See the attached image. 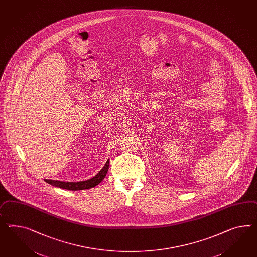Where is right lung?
<instances>
[{
  "instance_id": "1",
  "label": "right lung",
  "mask_w": 257,
  "mask_h": 257,
  "mask_svg": "<svg viewBox=\"0 0 257 257\" xmlns=\"http://www.w3.org/2000/svg\"><path fill=\"white\" fill-rule=\"evenodd\" d=\"M109 159L107 160L104 167L99 171V173L94 176V177L83 181V182H61V181H53V180H45L47 184H52L54 186H57L62 189H67V190H84V189H88V188H92L94 186L98 185V184L104 179L106 176V173L109 169Z\"/></svg>"
}]
</instances>
